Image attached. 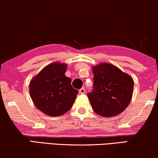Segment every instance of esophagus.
Returning a JSON list of instances; mask_svg holds the SVG:
<instances>
[{
  "label": "esophagus",
  "mask_w": 158,
  "mask_h": 158,
  "mask_svg": "<svg viewBox=\"0 0 158 158\" xmlns=\"http://www.w3.org/2000/svg\"><path fill=\"white\" fill-rule=\"evenodd\" d=\"M85 92H86V89L84 88H81L79 89V94H85Z\"/></svg>",
  "instance_id": "esophagus-1"
}]
</instances>
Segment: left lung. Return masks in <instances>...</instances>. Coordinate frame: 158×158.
I'll return each mask as SVG.
<instances>
[{"label": "left lung", "instance_id": "obj_1", "mask_svg": "<svg viewBox=\"0 0 158 158\" xmlns=\"http://www.w3.org/2000/svg\"><path fill=\"white\" fill-rule=\"evenodd\" d=\"M94 84L87 97L97 114L106 117L117 116L130 104L134 81L114 65L101 64L92 69Z\"/></svg>", "mask_w": 158, "mask_h": 158}]
</instances>
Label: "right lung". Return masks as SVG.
Wrapping results in <instances>:
<instances>
[{
	"label": "right lung",
	"instance_id": "right-lung-1",
	"mask_svg": "<svg viewBox=\"0 0 158 158\" xmlns=\"http://www.w3.org/2000/svg\"><path fill=\"white\" fill-rule=\"evenodd\" d=\"M67 65L53 63L44 67L30 82V95L35 106L44 114L60 116L72 107L79 91L65 76Z\"/></svg>",
	"mask_w": 158,
	"mask_h": 158
}]
</instances>
